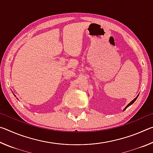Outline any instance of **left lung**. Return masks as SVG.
Instances as JSON below:
<instances>
[{
    "mask_svg": "<svg viewBox=\"0 0 153 153\" xmlns=\"http://www.w3.org/2000/svg\"><path fill=\"white\" fill-rule=\"evenodd\" d=\"M138 96H137V97H136V98H134V100H132V101H131V102L130 103H129V104H128V105H127V107H126L125 108V109H124V110H126V108H128V107H129V106H130L131 105H132V104H133V103H134V102H135V101H136V100L137 99V98H138Z\"/></svg>",
    "mask_w": 153,
    "mask_h": 153,
    "instance_id": "left-lung-1",
    "label": "left lung"
}]
</instances>
